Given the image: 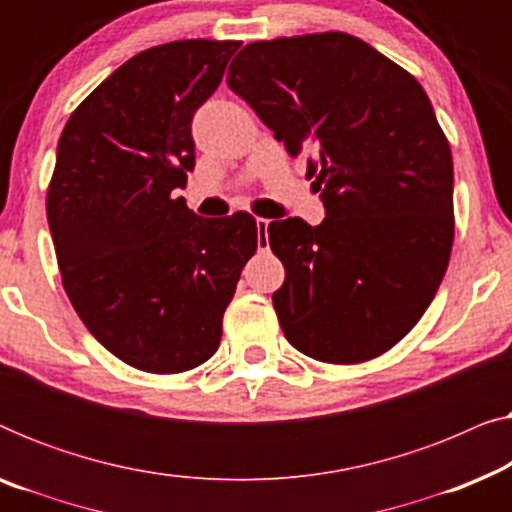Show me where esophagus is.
<instances>
[{
  "label": "esophagus",
  "instance_id": "obj_1",
  "mask_svg": "<svg viewBox=\"0 0 512 512\" xmlns=\"http://www.w3.org/2000/svg\"><path fill=\"white\" fill-rule=\"evenodd\" d=\"M268 219H256V228H258V251H268L270 242H268Z\"/></svg>",
  "mask_w": 512,
  "mask_h": 512
}]
</instances>
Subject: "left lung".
<instances>
[{
    "label": "left lung",
    "instance_id": "left-lung-1",
    "mask_svg": "<svg viewBox=\"0 0 512 512\" xmlns=\"http://www.w3.org/2000/svg\"><path fill=\"white\" fill-rule=\"evenodd\" d=\"M228 86L291 156L314 153L326 219L268 226L286 340L326 363L384 354L431 305L454 240L452 151L424 88L345 32L247 44Z\"/></svg>",
    "mask_w": 512,
    "mask_h": 512
}]
</instances>
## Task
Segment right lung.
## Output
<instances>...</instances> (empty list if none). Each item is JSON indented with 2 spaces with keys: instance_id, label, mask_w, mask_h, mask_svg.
<instances>
[{
  "instance_id": "obj_1",
  "label": "right lung",
  "mask_w": 512,
  "mask_h": 512,
  "mask_svg": "<svg viewBox=\"0 0 512 512\" xmlns=\"http://www.w3.org/2000/svg\"><path fill=\"white\" fill-rule=\"evenodd\" d=\"M237 48H146L74 109L58 142L46 214L62 286L95 340L146 373H184L219 349L258 247L251 214L202 219L174 198L195 167V111Z\"/></svg>"
}]
</instances>
